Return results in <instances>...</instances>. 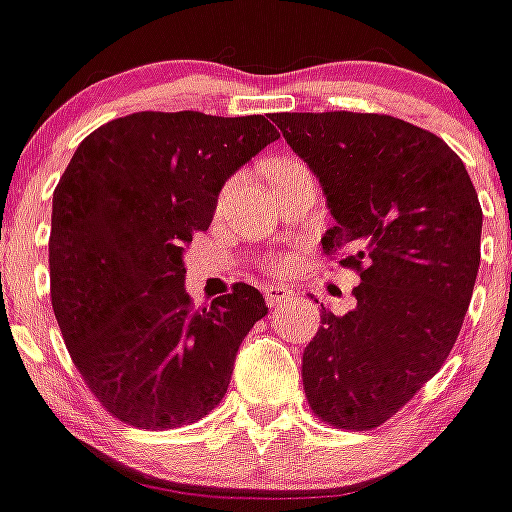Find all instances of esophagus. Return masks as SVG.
<instances>
[{
	"label": "esophagus",
	"instance_id": "1",
	"mask_svg": "<svg viewBox=\"0 0 512 512\" xmlns=\"http://www.w3.org/2000/svg\"><path fill=\"white\" fill-rule=\"evenodd\" d=\"M262 294H265L267 307H277V304H282L285 299H289V294L292 292L282 285H267V287H262Z\"/></svg>",
	"mask_w": 512,
	"mask_h": 512
}]
</instances>
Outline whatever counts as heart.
I'll use <instances>...</instances> for the list:
<instances>
[{"mask_svg": "<svg viewBox=\"0 0 512 512\" xmlns=\"http://www.w3.org/2000/svg\"><path fill=\"white\" fill-rule=\"evenodd\" d=\"M289 165H297V163H289V160H285V163H277L275 168H272V175L275 173H280V170H285V168H289Z\"/></svg>", "mask_w": 512, "mask_h": 512, "instance_id": "heart-1", "label": "heart"}]
</instances>
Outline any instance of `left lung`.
<instances>
[{"label": "left lung", "instance_id": "1", "mask_svg": "<svg viewBox=\"0 0 512 512\" xmlns=\"http://www.w3.org/2000/svg\"><path fill=\"white\" fill-rule=\"evenodd\" d=\"M294 153L319 178L337 225L327 255L359 272L356 307L322 304L302 356L322 421L371 431L443 366L463 327L480 265L478 193L463 160L431 131L384 113H277Z\"/></svg>", "mask_w": 512, "mask_h": 512}]
</instances>
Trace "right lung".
<instances>
[{
  "label": "right lung",
  "mask_w": 512,
  "mask_h": 512,
  "mask_svg": "<svg viewBox=\"0 0 512 512\" xmlns=\"http://www.w3.org/2000/svg\"><path fill=\"white\" fill-rule=\"evenodd\" d=\"M280 133L265 116L141 111L81 141L54 190L51 307L91 394L136 428L188 426L227 394L267 304L237 282L195 307L183 252L225 180Z\"/></svg>",
  "instance_id": "add662e5"
}]
</instances>
